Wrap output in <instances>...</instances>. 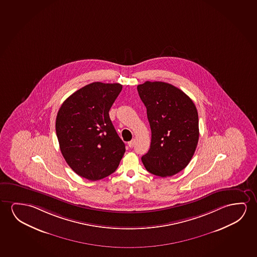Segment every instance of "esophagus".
Here are the masks:
<instances>
[{"mask_svg":"<svg viewBox=\"0 0 257 257\" xmlns=\"http://www.w3.org/2000/svg\"><path fill=\"white\" fill-rule=\"evenodd\" d=\"M135 142H136V141H135V139H133L131 142H128V146H129L130 148H133L134 144H135Z\"/></svg>","mask_w":257,"mask_h":257,"instance_id":"34e87169","label":"esophagus"}]
</instances>
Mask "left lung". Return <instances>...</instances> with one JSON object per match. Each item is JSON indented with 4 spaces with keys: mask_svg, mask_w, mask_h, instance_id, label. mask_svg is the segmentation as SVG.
Returning <instances> with one entry per match:
<instances>
[{
    "mask_svg": "<svg viewBox=\"0 0 257 257\" xmlns=\"http://www.w3.org/2000/svg\"><path fill=\"white\" fill-rule=\"evenodd\" d=\"M137 89L151 129L150 149L142 163L154 175H175L189 164L197 147L196 107L183 91L165 82L146 81Z\"/></svg>",
    "mask_w": 257,
    "mask_h": 257,
    "instance_id": "obj_1",
    "label": "left lung"
}]
</instances>
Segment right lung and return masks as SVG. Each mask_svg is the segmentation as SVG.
<instances>
[{
  "label": "right lung",
  "mask_w": 257,
  "mask_h": 257,
  "mask_svg": "<svg viewBox=\"0 0 257 257\" xmlns=\"http://www.w3.org/2000/svg\"><path fill=\"white\" fill-rule=\"evenodd\" d=\"M117 83L93 82L72 93L60 107L56 136L68 165L95 181L112 174L125 152L108 111L122 91Z\"/></svg>",
  "instance_id": "add662e5"
}]
</instances>
